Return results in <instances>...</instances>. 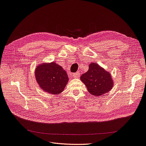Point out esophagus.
<instances>
[{
	"label": "esophagus",
	"mask_w": 146,
	"mask_h": 146,
	"mask_svg": "<svg viewBox=\"0 0 146 146\" xmlns=\"http://www.w3.org/2000/svg\"><path fill=\"white\" fill-rule=\"evenodd\" d=\"M79 76H80V72H77L76 73H74L72 74V76L74 77V78H78V77H79Z\"/></svg>",
	"instance_id": "esophagus-1"
}]
</instances>
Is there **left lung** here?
Returning a JSON list of instances; mask_svg holds the SVG:
<instances>
[{"label":"left lung","mask_w":146,"mask_h":146,"mask_svg":"<svg viewBox=\"0 0 146 146\" xmlns=\"http://www.w3.org/2000/svg\"><path fill=\"white\" fill-rule=\"evenodd\" d=\"M80 79L88 92L96 96L109 92L113 84L110 73L95 62L90 64L88 70L82 75Z\"/></svg>","instance_id":"left-lung-1"}]
</instances>
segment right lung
<instances>
[{
	"mask_svg": "<svg viewBox=\"0 0 146 146\" xmlns=\"http://www.w3.org/2000/svg\"><path fill=\"white\" fill-rule=\"evenodd\" d=\"M35 74L40 87L51 94H59L61 93L68 82L66 72L54 62L37 66Z\"/></svg>",
	"mask_w": 146,
	"mask_h": 146,
	"instance_id": "right-lung-1",
	"label": "right lung"
}]
</instances>
